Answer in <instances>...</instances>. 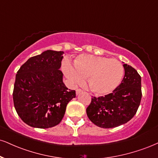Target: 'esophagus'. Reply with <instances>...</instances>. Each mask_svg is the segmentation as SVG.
I'll return each mask as SVG.
<instances>
[{"instance_id":"obj_1","label":"esophagus","mask_w":158,"mask_h":158,"mask_svg":"<svg viewBox=\"0 0 158 158\" xmlns=\"http://www.w3.org/2000/svg\"><path fill=\"white\" fill-rule=\"evenodd\" d=\"M81 92H82V90H81V89H77V90H76V94H77V95L80 94Z\"/></svg>"}]
</instances>
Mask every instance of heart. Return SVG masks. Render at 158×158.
<instances>
[{
  "label": "heart",
  "instance_id": "b5f03b06",
  "mask_svg": "<svg viewBox=\"0 0 158 158\" xmlns=\"http://www.w3.org/2000/svg\"><path fill=\"white\" fill-rule=\"evenodd\" d=\"M64 72L70 80L81 84L87 78V85L96 94H107L120 85L123 76L121 62L104 56L82 54L77 56L73 67L66 63Z\"/></svg>",
  "mask_w": 158,
  "mask_h": 158
}]
</instances>
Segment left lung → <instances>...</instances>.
Segmentation results:
<instances>
[{
	"instance_id": "1",
	"label": "left lung",
	"mask_w": 158,
	"mask_h": 158,
	"mask_svg": "<svg viewBox=\"0 0 158 158\" xmlns=\"http://www.w3.org/2000/svg\"><path fill=\"white\" fill-rule=\"evenodd\" d=\"M124 77L113 93L92 96L86 112L89 119L102 128H113L133 118L142 97L141 77L132 66L123 64Z\"/></svg>"
}]
</instances>
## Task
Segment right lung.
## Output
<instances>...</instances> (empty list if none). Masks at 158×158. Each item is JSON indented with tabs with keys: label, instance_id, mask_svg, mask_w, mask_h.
<instances>
[{
	"label": "right lung",
	"instance_id": "add662e5",
	"mask_svg": "<svg viewBox=\"0 0 158 158\" xmlns=\"http://www.w3.org/2000/svg\"><path fill=\"white\" fill-rule=\"evenodd\" d=\"M63 51L48 50L32 56L17 72L13 102L28 126L46 129L59 124L76 91L68 90L60 71Z\"/></svg>",
	"mask_w": 158,
	"mask_h": 158
}]
</instances>
